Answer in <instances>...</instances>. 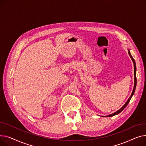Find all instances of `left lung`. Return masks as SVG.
<instances>
[{"mask_svg": "<svg viewBox=\"0 0 146 146\" xmlns=\"http://www.w3.org/2000/svg\"><path fill=\"white\" fill-rule=\"evenodd\" d=\"M128 54H129V55H130V58H131V59H132V61H133V64H134V88H133V92H132V93H131V96L130 97V98H128V100H127V101L125 102V104L120 108L119 109V110H118L117 111H116L115 113H113V114H110V115H107V116H106V117H112V116H114V115H116V114H119V113H121V111L127 107V106L128 105V104L129 103V102H130V100H131V97H132V96L134 95V92H135V87H136V85H137V78H136V65H135V60L134 59V58H133V56H131V54H130V50H128Z\"/></svg>", "mask_w": 146, "mask_h": 146, "instance_id": "1", "label": "left lung"}]
</instances>
